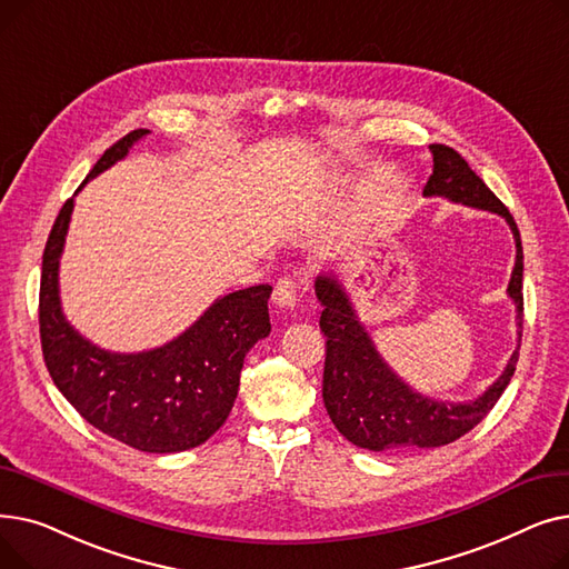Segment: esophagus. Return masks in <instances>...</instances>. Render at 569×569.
Masks as SVG:
<instances>
[{
  "mask_svg": "<svg viewBox=\"0 0 569 569\" xmlns=\"http://www.w3.org/2000/svg\"><path fill=\"white\" fill-rule=\"evenodd\" d=\"M274 305L281 309H295L297 305V283L292 277H283L274 283Z\"/></svg>",
  "mask_w": 569,
  "mask_h": 569,
  "instance_id": "1",
  "label": "esophagus"
}]
</instances>
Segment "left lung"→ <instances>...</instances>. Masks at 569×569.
Wrapping results in <instances>:
<instances>
[{"mask_svg": "<svg viewBox=\"0 0 569 569\" xmlns=\"http://www.w3.org/2000/svg\"><path fill=\"white\" fill-rule=\"evenodd\" d=\"M429 149L433 154V172L425 187L427 198L438 196L485 209L500 214L512 228L517 260L507 295L517 305V335L521 346L523 249L519 228L507 207L470 170L459 152L447 144H429ZM316 297L322 307L320 330L327 337L322 401L339 433L365 450L395 455L450 445L485 420L515 376L519 346L498 380L477 399L452 403L425 397L387 367L337 274L330 272L316 279Z\"/></svg>", "mask_w": 569, "mask_h": 569, "instance_id": "8db88e82", "label": "left lung"}]
</instances>
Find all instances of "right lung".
Instances as JSON below:
<instances>
[{"instance_id": "add662e5", "label": "right lung", "mask_w": 569, "mask_h": 569, "mask_svg": "<svg viewBox=\"0 0 569 569\" xmlns=\"http://www.w3.org/2000/svg\"><path fill=\"white\" fill-rule=\"evenodd\" d=\"M147 133V129L131 131L108 147L78 191L122 161ZM73 198L59 209L41 267L39 327L50 378L89 425L133 450L149 455L191 450L228 420L244 357L272 330L267 311L272 286H251L219 297L187 332L161 348L103 350L76 332L59 302V258Z\"/></svg>"}]
</instances>
